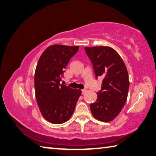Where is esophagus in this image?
<instances>
[{"mask_svg":"<svg viewBox=\"0 0 156 156\" xmlns=\"http://www.w3.org/2000/svg\"><path fill=\"white\" fill-rule=\"evenodd\" d=\"M86 92V89H82V90H81V93H82V94H85Z\"/></svg>","mask_w":156,"mask_h":156,"instance_id":"1","label":"esophagus"}]
</instances>
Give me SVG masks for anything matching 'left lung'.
Returning <instances> with one entry per match:
<instances>
[{
	"mask_svg": "<svg viewBox=\"0 0 156 156\" xmlns=\"http://www.w3.org/2000/svg\"><path fill=\"white\" fill-rule=\"evenodd\" d=\"M93 66L96 78L103 76L101 89L97 92V99L90 107L95 119L112 121L126 103L129 87V75L124 62L118 53L109 46L85 47Z\"/></svg>",
	"mask_w": 156,
	"mask_h": 156,
	"instance_id": "1",
	"label": "left lung"
}]
</instances>
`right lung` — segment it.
Masks as SVG:
<instances>
[{
	"instance_id": "right-lung-1",
	"label": "right lung",
	"mask_w": 156,
	"mask_h": 156,
	"mask_svg": "<svg viewBox=\"0 0 156 156\" xmlns=\"http://www.w3.org/2000/svg\"><path fill=\"white\" fill-rule=\"evenodd\" d=\"M78 50V46L52 45L38 60L34 76L35 98L44 118L51 123L67 121L81 96V90L59 83L68 63Z\"/></svg>"
}]
</instances>
